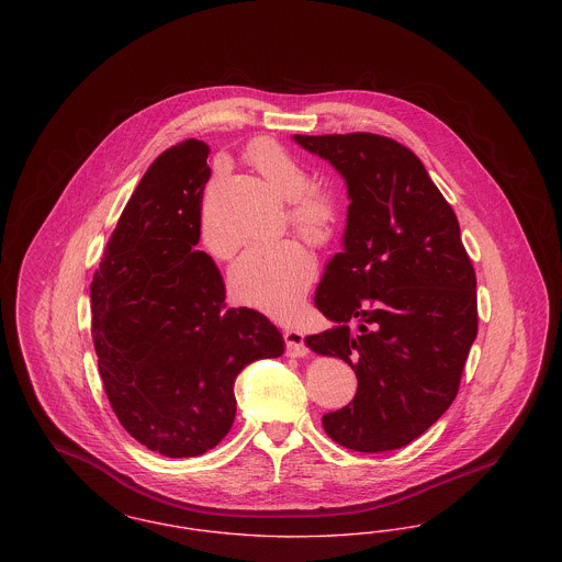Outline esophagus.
<instances>
[{"mask_svg":"<svg viewBox=\"0 0 562 562\" xmlns=\"http://www.w3.org/2000/svg\"><path fill=\"white\" fill-rule=\"evenodd\" d=\"M284 344H286V353L293 356V358L307 353V348H305V335H303V330L296 328V326H289V328L284 330Z\"/></svg>","mask_w":562,"mask_h":562,"instance_id":"esophagus-1","label":"esophagus"}]
</instances>
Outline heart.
Wrapping results in <instances>:
<instances>
[{"mask_svg": "<svg viewBox=\"0 0 562 562\" xmlns=\"http://www.w3.org/2000/svg\"><path fill=\"white\" fill-rule=\"evenodd\" d=\"M246 158L282 198H291L286 216L303 238L322 244L333 236L337 223L335 200L324 189L305 188L307 172L301 161L273 140H255ZM202 234L216 259L234 255L236 244L216 240L206 221ZM314 276L312 252L301 241L284 238L248 246L229 271V284L240 303L273 316H286L299 305Z\"/></svg>", "mask_w": 562, "mask_h": 562, "instance_id": "obj_1", "label": "heart"}]
</instances>
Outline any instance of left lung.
<instances>
[{"label": "left lung", "instance_id": "8db88e82", "mask_svg": "<svg viewBox=\"0 0 562 562\" xmlns=\"http://www.w3.org/2000/svg\"><path fill=\"white\" fill-rule=\"evenodd\" d=\"M293 138L330 161L349 198L344 250L314 299L333 328L305 344L346 360L358 390L322 426L358 453L401 449L451 406L479 333L476 273L457 216L422 160L387 136Z\"/></svg>", "mask_w": 562, "mask_h": 562}]
</instances>
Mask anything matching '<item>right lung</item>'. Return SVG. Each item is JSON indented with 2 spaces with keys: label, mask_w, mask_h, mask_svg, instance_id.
<instances>
[{
  "label": "right lung",
  "mask_w": 562,
  "mask_h": 562,
  "mask_svg": "<svg viewBox=\"0 0 562 562\" xmlns=\"http://www.w3.org/2000/svg\"><path fill=\"white\" fill-rule=\"evenodd\" d=\"M209 154L189 138L156 158L90 284L109 404L134 440L166 457L216 447L236 417L241 369L284 353L263 314L225 305L221 271L195 248Z\"/></svg>",
  "instance_id": "1"
}]
</instances>
